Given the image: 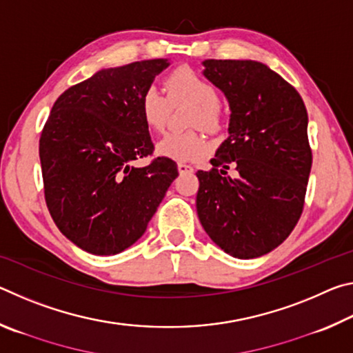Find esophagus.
Masks as SVG:
<instances>
[{
  "mask_svg": "<svg viewBox=\"0 0 353 353\" xmlns=\"http://www.w3.org/2000/svg\"><path fill=\"white\" fill-rule=\"evenodd\" d=\"M177 170L181 174H190V172H193V166L187 163H177Z\"/></svg>",
  "mask_w": 353,
  "mask_h": 353,
  "instance_id": "34e87169",
  "label": "esophagus"
}]
</instances>
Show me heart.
<instances>
[{"label": "heart", "instance_id": "1", "mask_svg": "<svg viewBox=\"0 0 353 353\" xmlns=\"http://www.w3.org/2000/svg\"><path fill=\"white\" fill-rule=\"evenodd\" d=\"M165 88L168 98L157 87H148L141 94L140 113L146 126L162 130L170 115V103L188 101L194 104L190 126H201L208 132H216L223 126V107L218 103V93L210 82L187 67L176 68L166 76ZM208 151L205 137L198 130L166 134L157 143V154L177 162H196Z\"/></svg>", "mask_w": 353, "mask_h": 353}]
</instances>
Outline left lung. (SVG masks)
I'll return each mask as SVG.
<instances>
[{
  "label": "left lung",
  "mask_w": 353,
  "mask_h": 353,
  "mask_svg": "<svg viewBox=\"0 0 353 353\" xmlns=\"http://www.w3.org/2000/svg\"><path fill=\"white\" fill-rule=\"evenodd\" d=\"M202 63L232 113L213 168L196 172L198 216L224 252L256 259L282 244L302 214L313 162L307 109L296 88L265 63ZM230 168L234 178L226 174Z\"/></svg>",
  "instance_id": "8db88e82"
}]
</instances>
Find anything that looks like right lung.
Masks as SVG:
<instances>
[{"instance_id": "add662e5", "label": "right lung", "mask_w": 353, "mask_h": 353, "mask_svg": "<svg viewBox=\"0 0 353 353\" xmlns=\"http://www.w3.org/2000/svg\"><path fill=\"white\" fill-rule=\"evenodd\" d=\"M168 59L101 70L65 90L40 137L45 201L59 230L94 255H115L145 234L179 176L174 160L152 159L140 113L143 92Z\"/></svg>"}]
</instances>
